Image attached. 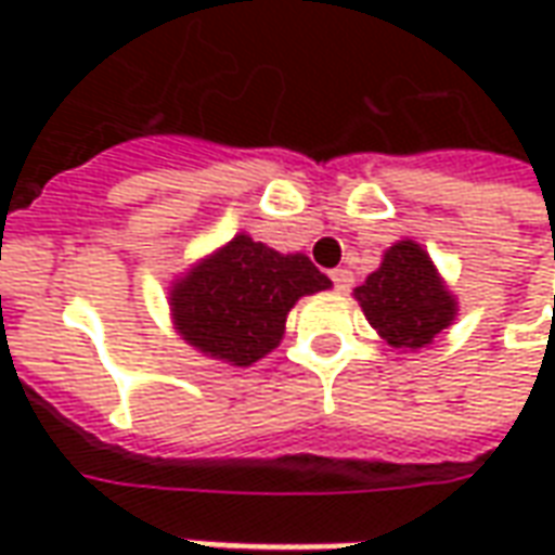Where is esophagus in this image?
Wrapping results in <instances>:
<instances>
[{"label": "esophagus", "mask_w": 555, "mask_h": 555, "mask_svg": "<svg viewBox=\"0 0 555 555\" xmlns=\"http://www.w3.org/2000/svg\"><path fill=\"white\" fill-rule=\"evenodd\" d=\"M330 276H333V285L338 291H350V285H353V273L350 270H333Z\"/></svg>", "instance_id": "1"}]
</instances>
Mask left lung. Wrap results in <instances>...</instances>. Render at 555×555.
<instances>
[{"label": "left lung", "mask_w": 555, "mask_h": 555, "mask_svg": "<svg viewBox=\"0 0 555 555\" xmlns=\"http://www.w3.org/2000/svg\"><path fill=\"white\" fill-rule=\"evenodd\" d=\"M377 336L398 350L430 345L457 314L452 291L416 241H398L372 276L353 291Z\"/></svg>", "instance_id": "left-lung-1"}]
</instances>
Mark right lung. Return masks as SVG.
Segmentation results:
<instances>
[{
  "label": "right lung",
  "instance_id": "right-lung-1",
  "mask_svg": "<svg viewBox=\"0 0 555 555\" xmlns=\"http://www.w3.org/2000/svg\"><path fill=\"white\" fill-rule=\"evenodd\" d=\"M330 285L306 255L237 234L171 282L169 306L186 345L246 369L279 348L294 302Z\"/></svg>",
  "mask_w": 555,
  "mask_h": 555
}]
</instances>
